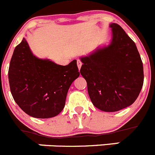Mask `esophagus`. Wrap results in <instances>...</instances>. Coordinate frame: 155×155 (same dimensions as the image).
Returning a JSON list of instances; mask_svg holds the SVG:
<instances>
[{
	"label": "esophagus",
	"mask_w": 155,
	"mask_h": 155,
	"mask_svg": "<svg viewBox=\"0 0 155 155\" xmlns=\"http://www.w3.org/2000/svg\"><path fill=\"white\" fill-rule=\"evenodd\" d=\"M77 65H78V69H81V65H82V62H81V60H79V59H78L77 60Z\"/></svg>",
	"instance_id": "esophagus-1"
}]
</instances>
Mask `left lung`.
<instances>
[{
    "label": "left lung",
    "mask_w": 155,
    "mask_h": 155,
    "mask_svg": "<svg viewBox=\"0 0 155 155\" xmlns=\"http://www.w3.org/2000/svg\"><path fill=\"white\" fill-rule=\"evenodd\" d=\"M112 38L108 46L98 47L80 58L92 103L99 110L114 112L131 105L144 81L143 65L136 44L116 23L109 25Z\"/></svg>",
    "instance_id": "obj_1"
}]
</instances>
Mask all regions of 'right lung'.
Wrapping results in <instances>:
<instances>
[{"label": "right lung", "mask_w": 155, "mask_h": 155, "mask_svg": "<svg viewBox=\"0 0 155 155\" xmlns=\"http://www.w3.org/2000/svg\"><path fill=\"white\" fill-rule=\"evenodd\" d=\"M79 75L76 59L64 66L39 59L32 53L25 38L13 51L8 71L15 102L36 118L58 115L65 107L70 86Z\"/></svg>", "instance_id": "1"}]
</instances>
